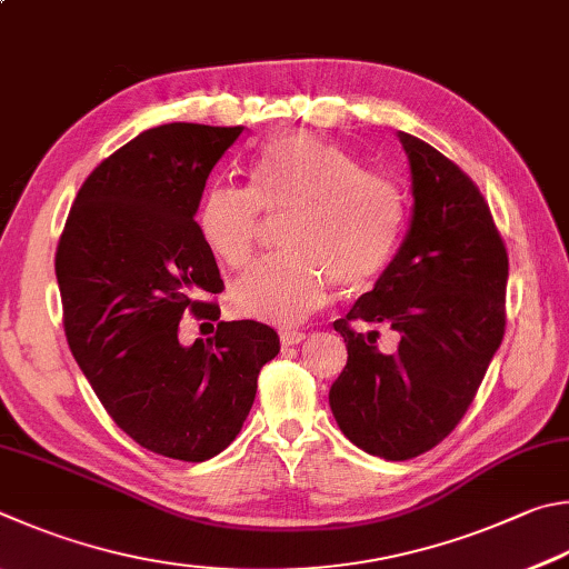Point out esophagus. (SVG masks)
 Masks as SVG:
<instances>
[{"mask_svg": "<svg viewBox=\"0 0 569 569\" xmlns=\"http://www.w3.org/2000/svg\"><path fill=\"white\" fill-rule=\"evenodd\" d=\"M278 336H281V343L283 346H298V343H301V340H306L303 330H291V328H283Z\"/></svg>", "mask_w": 569, "mask_h": 569, "instance_id": "1", "label": "esophagus"}]
</instances>
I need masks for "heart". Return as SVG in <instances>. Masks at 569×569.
I'll list each match as a JSON object with an SVG mask.
<instances>
[{
  "instance_id": "obj_1",
  "label": "heart",
  "mask_w": 569,
  "mask_h": 569,
  "mask_svg": "<svg viewBox=\"0 0 569 569\" xmlns=\"http://www.w3.org/2000/svg\"><path fill=\"white\" fill-rule=\"evenodd\" d=\"M261 209L286 216V256L231 286L239 316L291 326L326 301L328 286L350 291L388 266L402 229V196L388 179L316 137H286L251 163V189L216 183L196 213L201 239L226 266L246 268L261 239Z\"/></svg>"
}]
</instances>
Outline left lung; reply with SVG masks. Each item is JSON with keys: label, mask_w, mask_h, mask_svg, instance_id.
Here are the masks:
<instances>
[{"label": "left lung", "mask_w": 569, "mask_h": 569, "mask_svg": "<svg viewBox=\"0 0 569 569\" xmlns=\"http://www.w3.org/2000/svg\"><path fill=\"white\" fill-rule=\"evenodd\" d=\"M398 139L410 226L373 291L333 323L348 363L328 392L340 432L386 460L418 458L458 426L502 343L508 288V251L478 186L430 143ZM380 327L396 349L377 343Z\"/></svg>", "instance_id": "left-lung-1"}]
</instances>
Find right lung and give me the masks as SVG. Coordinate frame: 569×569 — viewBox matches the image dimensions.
<instances>
[{
    "instance_id": "add662e5",
    "label": "right lung",
    "mask_w": 569,
    "mask_h": 569,
    "mask_svg": "<svg viewBox=\"0 0 569 569\" xmlns=\"http://www.w3.org/2000/svg\"><path fill=\"white\" fill-rule=\"evenodd\" d=\"M243 127L163 123L141 131L77 193L57 249L64 330L113 422L163 458L203 462L239 436L258 373L278 356L273 328L220 320L178 340L183 312L219 319L223 281L196 211L211 169Z\"/></svg>"
}]
</instances>
